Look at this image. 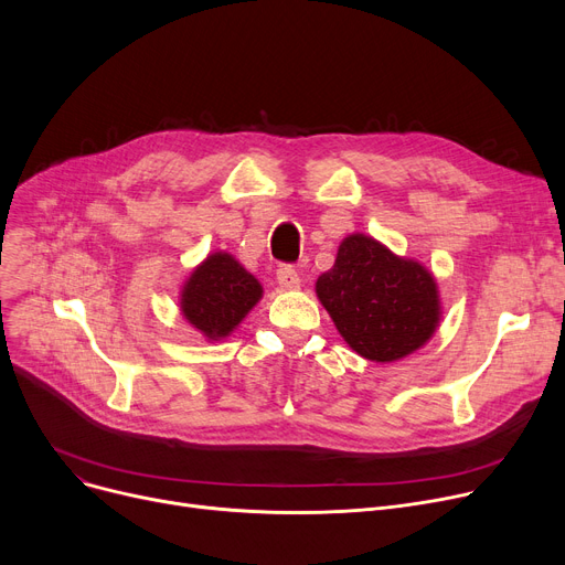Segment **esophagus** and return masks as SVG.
Wrapping results in <instances>:
<instances>
[{"label": "esophagus", "mask_w": 565, "mask_h": 565, "mask_svg": "<svg viewBox=\"0 0 565 565\" xmlns=\"http://www.w3.org/2000/svg\"><path fill=\"white\" fill-rule=\"evenodd\" d=\"M277 281H279V286H281L284 290L300 288V275H298V270H295L292 265H279Z\"/></svg>", "instance_id": "esophagus-1"}]
</instances>
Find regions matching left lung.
Returning <instances> with one entry per match:
<instances>
[{
	"label": "left lung",
	"mask_w": 565,
	"mask_h": 565,
	"mask_svg": "<svg viewBox=\"0 0 565 565\" xmlns=\"http://www.w3.org/2000/svg\"><path fill=\"white\" fill-rule=\"evenodd\" d=\"M316 292L348 345L371 362L405 358L439 322L437 286L426 267L394 256L362 233L341 243Z\"/></svg>",
	"instance_id": "8db88e82"
}]
</instances>
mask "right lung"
<instances>
[{
    "label": "right lung",
    "instance_id": "right-lung-1",
    "mask_svg": "<svg viewBox=\"0 0 565 565\" xmlns=\"http://www.w3.org/2000/svg\"><path fill=\"white\" fill-rule=\"evenodd\" d=\"M260 284L228 254L207 256L183 288V316L207 339H222L237 328L260 300Z\"/></svg>",
    "mask_w": 565,
    "mask_h": 565
}]
</instances>
